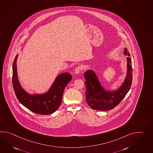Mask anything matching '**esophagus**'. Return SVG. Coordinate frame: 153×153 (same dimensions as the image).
Listing matches in <instances>:
<instances>
[{"label":"esophagus","mask_w":153,"mask_h":153,"mask_svg":"<svg viewBox=\"0 0 153 153\" xmlns=\"http://www.w3.org/2000/svg\"><path fill=\"white\" fill-rule=\"evenodd\" d=\"M82 70V66H77L76 67L75 69V73L76 74H78Z\"/></svg>","instance_id":"34e87169"}]
</instances>
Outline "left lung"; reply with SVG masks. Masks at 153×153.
<instances>
[{"instance_id":"obj_1","label":"left lung","mask_w":153,"mask_h":153,"mask_svg":"<svg viewBox=\"0 0 153 153\" xmlns=\"http://www.w3.org/2000/svg\"><path fill=\"white\" fill-rule=\"evenodd\" d=\"M124 54L127 55V71L126 79L117 91H106L99 82L95 72L88 70L85 72L86 85V100L91 108L96 110L105 111L114 109L126 96L132 82V68L129 52L125 49Z\"/></svg>"}]
</instances>
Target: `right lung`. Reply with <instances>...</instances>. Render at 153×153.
<instances>
[{
    "label": "right lung",
    "instance_id": "add662e5",
    "mask_svg": "<svg viewBox=\"0 0 153 153\" xmlns=\"http://www.w3.org/2000/svg\"><path fill=\"white\" fill-rule=\"evenodd\" d=\"M18 55L13 64V85L14 92L19 101L31 111L40 115H49L59 108L65 88L71 81L70 74L65 72L59 75L49 91L44 94L30 95L21 87L18 80L17 61Z\"/></svg>",
    "mask_w": 153,
    "mask_h": 153
}]
</instances>
